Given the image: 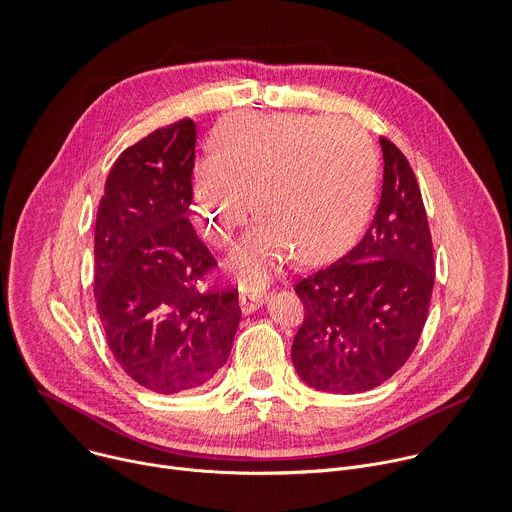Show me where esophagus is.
<instances>
[{
	"label": "esophagus",
	"instance_id": "1",
	"mask_svg": "<svg viewBox=\"0 0 512 512\" xmlns=\"http://www.w3.org/2000/svg\"><path fill=\"white\" fill-rule=\"evenodd\" d=\"M264 302H266V292H242L240 294V306L246 315L260 309Z\"/></svg>",
	"mask_w": 512,
	"mask_h": 512
}]
</instances>
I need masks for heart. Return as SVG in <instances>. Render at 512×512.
I'll return each mask as SVG.
<instances>
[{"label":"heart","instance_id":"b5f03b06","mask_svg":"<svg viewBox=\"0 0 512 512\" xmlns=\"http://www.w3.org/2000/svg\"><path fill=\"white\" fill-rule=\"evenodd\" d=\"M212 153L193 171L195 212L206 236L228 246L250 197L260 220L232 256L246 282H260L290 252L304 264L341 254L369 216L377 157L351 121L240 115L214 133Z\"/></svg>","mask_w":512,"mask_h":512}]
</instances>
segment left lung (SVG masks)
Returning a JSON list of instances; mask_svg holds the SVG:
<instances>
[{
	"instance_id": "8db88e82",
	"label": "left lung",
	"mask_w": 512,
	"mask_h": 512,
	"mask_svg": "<svg viewBox=\"0 0 512 512\" xmlns=\"http://www.w3.org/2000/svg\"><path fill=\"white\" fill-rule=\"evenodd\" d=\"M383 189L363 240L294 286L304 319L292 341L298 377L319 391L361 393L414 353L436 278L422 191L405 155L385 137Z\"/></svg>"
}]
</instances>
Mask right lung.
Listing matches in <instances>:
<instances>
[{
	"mask_svg": "<svg viewBox=\"0 0 512 512\" xmlns=\"http://www.w3.org/2000/svg\"><path fill=\"white\" fill-rule=\"evenodd\" d=\"M195 123L155 129L113 165L94 224V300L123 371L155 393L197 389L226 365L238 288H203L218 268L187 210Z\"/></svg>",
	"mask_w": 512,
	"mask_h": 512,
	"instance_id": "add662e5",
	"label": "right lung"
}]
</instances>
